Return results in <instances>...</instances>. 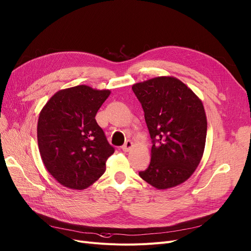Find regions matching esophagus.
I'll use <instances>...</instances> for the list:
<instances>
[{
  "instance_id": "1",
  "label": "esophagus",
  "mask_w": 251,
  "mask_h": 251,
  "mask_svg": "<svg viewBox=\"0 0 251 251\" xmlns=\"http://www.w3.org/2000/svg\"><path fill=\"white\" fill-rule=\"evenodd\" d=\"M132 147H133V143L131 140H127V141H125V144L121 147V149L124 151H129L130 150L132 149Z\"/></svg>"
}]
</instances>
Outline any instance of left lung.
<instances>
[{
    "instance_id": "1",
    "label": "left lung",
    "mask_w": 251,
    "mask_h": 251,
    "mask_svg": "<svg viewBox=\"0 0 251 251\" xmlns=\"http://www.w3.org/2000/svg\"><path fill=\"white\" fill-rule=\"evenodd\" d=\"M132 90L152 143L151 163L139 176L159 190L176 187L192 176L203 156L207 132L203 103L173 77L136 83Z\"/></svg>"
}]
</instances>
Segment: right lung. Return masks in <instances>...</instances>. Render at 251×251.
I'll list each match as a JSON object with an SVG mask.
<instances>
[{
	"instance_id": "add662e5",
	"label": "right lung",
	"mask_w": 251,
	"mask_h": 251,
	"mask_svg": "<svg viewBox=\"0 0 251 251\" xmlns=\"http://www.w3.org/2000/svg\"><path fill=\"white\" fill-rule=\"evenodd\" d=\"M110 94L79 85L56 92L42 108L37 128L40 155L62 186L84 190L104 173L115 148L95 116Z\"/></svg>"
}]
</instances>
